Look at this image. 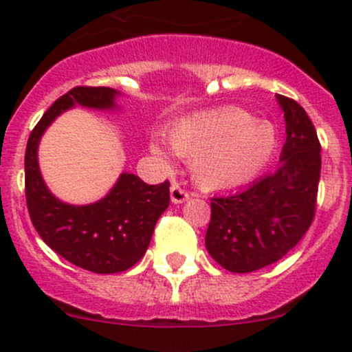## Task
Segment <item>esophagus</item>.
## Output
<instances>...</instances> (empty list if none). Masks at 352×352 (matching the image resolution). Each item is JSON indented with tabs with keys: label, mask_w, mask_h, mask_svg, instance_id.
I'll return each instance as SVG.
<instances>
[{
	"label": "esophagus",
	"mask_w": 352,
	"mask_h": 352,
	"mask_svg": "<svg viewBox=\"0 0 352 352\" xmlns=\"http://www.w3.org/2000/svg\"><path fill=\"white\" fill-rule=\"evenodd\" d=\"M188 197H190L188 192L184 190L179 184H172V187H170V199H172L173 204H182V202H186Z\"/></svg>",
	"instance_id": "esophagus-1"
}]
</instances>
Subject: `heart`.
<instances>
[{
    "label": "heart",
    "mask_w": 352,
    "mask_h": 352,
    "mask_svg": "<svg viewBox=\"0 0 352 352\" xmlns=\"http://www.w3.org/2000/svg\"><path fill=\"white\" fill-rule=\"evenodd\" d=\"M173 153L190 162L192 177L207 190L243 187L256 179L276 148V131L241 108H223L173 124L168 131ZM150 150L168 165V153L157 138Z\"/></svg>",
    "instance_id": "b5f03b06"
}]
</instances>
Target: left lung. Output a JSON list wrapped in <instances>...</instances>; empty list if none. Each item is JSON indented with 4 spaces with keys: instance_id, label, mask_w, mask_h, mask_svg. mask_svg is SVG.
I'll return each mask as SVG.
<instances>
[{
    "instance_id": "1",
    "label": "left lung",
    "mask_w": 352,
    "mask_h": 352,
    "mask_svg": "<svg viewBox=\"0 0 352 352\" xmlns=\"http://www.w3.org/2000/svg\"><path fill=\"white\" fill-rule=\"evenodd\" d=\"M285 113L287 142L276 172L231 195L210 199L206 248L232 273H250L282 260L316 216L320 142L305 109L276 96Z\"/></svg>"
}]
</instances>
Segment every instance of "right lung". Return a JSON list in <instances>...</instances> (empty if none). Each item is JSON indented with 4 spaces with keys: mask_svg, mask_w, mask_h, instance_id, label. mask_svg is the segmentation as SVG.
Masks as SVG:
<instances>
[{
    "mask_svg": "<svg viewBox=\"0 0 352 352\" xmlns=\"http://www.w3.org/2000/svg\"><path fill=\"white\" fill-rule=\"evenodd\" d=\"M118 92L111 87L77 86L60 96L30 133L25 151V195L30 219L55 253L94 273H120L145 254L155 224L170 202V182L148 186L133 173H123L101 201L70 206L50 194L40 175L36 151L43 131L72 106L114 108Z\"/></svg>",
    "mask_w": 352,
    "mask_h": 352,
    "instance_id": "obj_1",
    "label": "right lung"
}]
</instances>
